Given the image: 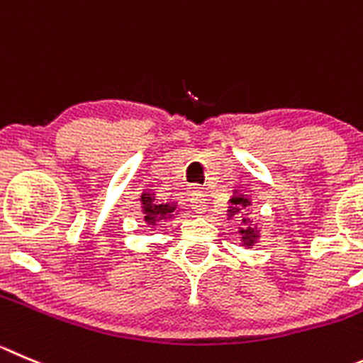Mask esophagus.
Here are the masks:
<instances>
[{
	"mask_svg": "<svg viewBox=\"0 0 363 363\" xmlns=\"http://www.w3.org/2000/svg\"><path fill=\"white\" fill-rule=\"evenodd\" d=\"M208 199H206V193L202 189H193L191 195H189V206L195 213H202L206 209V204H208Z\"/></svg>",
	"mask_w": 363,
	"mask_h": 363,
	"instance_id": "obj_1",
	"label": "esophagus"
}]
</instances>
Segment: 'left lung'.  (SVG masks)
Returning <instances> with one entry per match:
<instances>
[{"instance_id":"obj_1","label":"left lung","mask_w":363,"mask_h":363,"mask_svg":"<svg viewBox=\"0 0 363 363\" xmlns=\"http://www.w3.org/2000/svg\"><path fill=\"white\" fill-rule=\"evenodd\" d=\"M231 202H233V206H231V209H229V215L231 216L238 215V213H242L247 206H250V202L247 201L245 197H236V199H233ZM240 218H242V216H240ZM242 220H243V225H245V228L240 231L242 233V242H243V245L250 247L254 242H256V240H258V231H256L254 228H250L249 218H242Z\"/></svg>"}]
</instances>
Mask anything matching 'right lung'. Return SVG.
<instances>
[{
  "mask_svg": "<svg viewBox=\"0 0 363 363\" xmlns=\"http://www.w3.org/2000/svg\"><path fill=\"white\" fill-rule=\"evenodd\" d=\"M141 204H143L145 222L154 225V223L161 222V220L172 218L170 213H174V206L170 202H157L154 197V193H143L141 195Z\"/></svg>",
  "mask_w": 363,
  "mask_h": 363,
  "instance_id": "right-lung-1",
  "label": "right lung"
}]
</instances>
